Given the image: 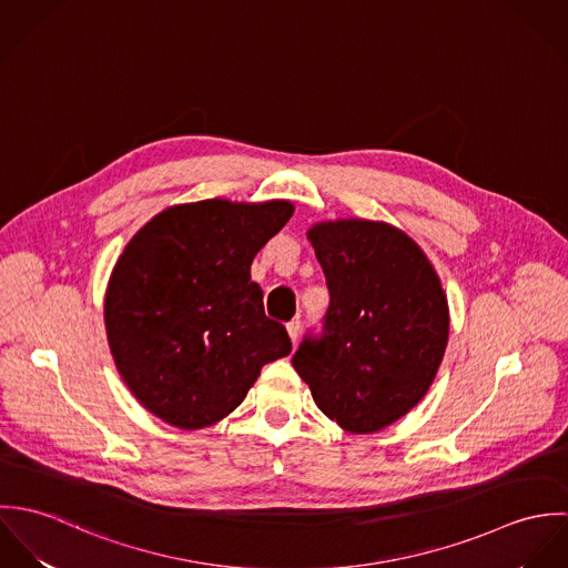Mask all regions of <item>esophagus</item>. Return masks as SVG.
Returning <instances> with one entry per match:
<instances>
[{
  "instance_id": "obj_1",
  "label": "esophagus",
  "mask_w": 568,
  "mask_h": 568,
  "mask_svg": "<svg viewBox=\"0 0 568 568\" xmlns=\"http://www.w3.org/2000/svg\"><path fill=\"white\" fill-rule=\"evenodd\" d=\"M286 332H288L291 341H293V343H297V338H300V332H302V322H300V320H293V322H288V324H286Z\"/></svg>"
}]
</instances>
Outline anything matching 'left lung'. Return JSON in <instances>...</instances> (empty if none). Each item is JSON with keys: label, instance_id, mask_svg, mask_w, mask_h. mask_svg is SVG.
<instances>
[{"label": "left lung", "instance_id": "8db88e82", "mask_svg": "<svg viewBox=\"0 0 568 568\" xmlns=\"http://www.w3.org/2000/svg\"><path fill=\"white\" fill-rule=\"evenodd\" d=\"M306 236L329 308L324 336L306 338L293 367L343 430H383L419 405L444 361L450 311L439 275L419 244L383 221H320Z\"/></svg>", "mask_w": 568, "mask_h": 568}]
</instances>
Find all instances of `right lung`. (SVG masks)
<instances>
[{
  "label": "right lung",
  "instance_id": "obj_1",
  "mask_svg": "<svg viewBox=\"0 0 568 568\" xmlns=\"http://www.w3.org/2000/svg\"><path fill=\"white\" fill-rule=\"evenodd\" d=\"M291 201L207 199L165 207L118 257L104 327L113 363L155 417L199 430L241 406L266 363L291 354L251 262L293 216Z\"/></svg>",
  "mask_w": 568,
  "mask_h": 568
}]
</instances>
